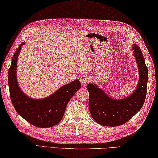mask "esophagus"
<instances>
[{"label": "esophagus", "mask_w": 158, "mask_h": 158, "mask_svg": "<svg viewBox=\"0 0 158 158\" xmlns=\"http://www.w3.org/2000/svg\"><path fill=\"white\" fill-rule=\"evenodd\" d=\"M80 81L83 85H85V84L91 81V78H90L89 76L86 74H82L80 76Z\"/></svg>", "instance_id": "esophagus-1"}]
</instances>
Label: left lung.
I'll return each instance as SVG.
<instances>
[{
	"label": "left lung",
	"mask_w": 158,
	"mask_h": 158,
	"mask_svg": "<svg viewBox=\"0 0 158 158\" xmlns=\"http://www.w3.org/2000/svg\"><path fill=\"white\" fill-rule=\"evenodd\" d=\"M131 49L138 65L139 80L136 89L130 95L114 99L95 83L86 86L89 93V111L94 121L102 125L116 127L125 123L140 110L145 101L148 69L139 46L133 44Z\"/></svg>",
	"instance_id": "left-lung-1"
}]
</instances>
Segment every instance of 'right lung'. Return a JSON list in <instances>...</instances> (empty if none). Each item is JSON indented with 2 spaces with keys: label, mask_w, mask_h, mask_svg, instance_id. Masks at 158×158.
Segmentation results:
<instances>
[{
  "label": "right lung",
  "mask_w": 158,
  "mask_h": 158,
  "mask_svg": "<svg viewBox=\"0 0 158 158\" xmlns=\"http://www.w3.org/2000/svg\"><path fill=\"white\" fill-rule=\"evenodd\" d=\"M22 43L12 58L8 72V85L10 97L16 112L28 123L38 127H50L62 119L68 102L81 88L79 80L65 84L52 94L43 99H33L22 91L17 80V62Z\"/></svg>",
  "instance_id": "right-lung-1"
}]
</instances>
